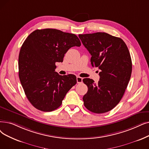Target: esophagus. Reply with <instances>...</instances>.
<instances>
[{"label":"esophagus","mask_w":149,"mask_h":149,"mask_svg":"<svg viewBox=\"0 0 149 149\" xmlns=\"http://www.w3.org/2000/svg\"><path fill=\"white\" fill-rule=\"evenodd\" d=\"M82 78L80 77H77V83H82Z\"/></svg>","instance_id":"1"}]
</instances>
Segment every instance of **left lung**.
I'll return each instance as SVG.
<instances>
[{
	"instance_id": "obj_1",
	"label": "left lung",
	"mask_w": 149,
	"mask_h": 149,
	"mask_svg": "<svg viewBox=\"0 0 149 149\" xmlns=\"http://www.w3.org/2000/svg\"><path fill=\"white\" fill-rule=\"evenodd\" d=\"M91 55V63L98 68L100 80L84 79L88 92L84 95V105L94 113L111 110L120 101L130 81L132 63L127 45L121 38L104 32L79 35Z\"/></svg>"
}]
</instances>
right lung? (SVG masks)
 Wrapping results in <instances>:
<instances>
[{"label":"right lung","instance_id":"1","mask_svg":"<svg viewBox=\"0 0 149 149\" xmlns=\"http://www.w3.org/2000/svg\"><path fill=\"white\" fill-rule=\"evenodd\" d=\"M80 46L75 35L53 29L36 30L26 38L19 55V77L35 108L49 112L61 106L77 78L73 74L59 75L55 63L63 62L70 48Z\"/></svg>","mask_w":149,"mask_h":149}]
</instances>
